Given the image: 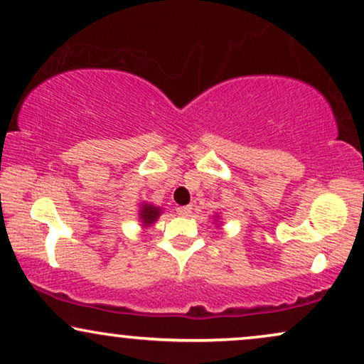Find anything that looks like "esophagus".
<instances>
[{"instance_id":"1","label":"esophagus","mask_w":364,"mask_h":364,"mask_svg":"<svg viewBox=\"0 0 364 364\" xmlns=\"http://www.w3.org/2000/svg\"><path fill=\"white\" fill-rule=\"evenodd\" d=\"M176 211H178V215H181V216H190L191 215V206H178Z\"/></svg>"}]
</instances>
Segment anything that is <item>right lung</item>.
<instances>
[{"instance_id":"1","label":"right lung","mask_w":364,"mask_h":364,"mask_svg":"<svg viewBox=\"0 0 364 364\" xmlns=\"http://www.w3.org/2000/svg\"><path fill=\"white\" fill-rule=\"evenodd\" d=\"M159 215H161L159 206H154V205H149V203L142 205L141 210H139V218H141L142 227H149V225H153L156 220L159 218Z\"/></svg>"}]
</instances>
